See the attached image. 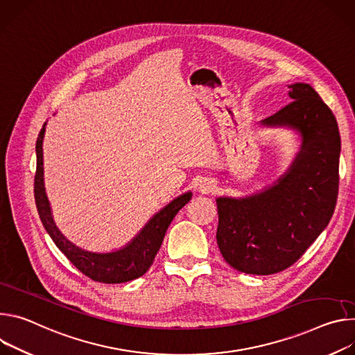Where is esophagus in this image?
<instances>
[{
	"mask_svg": "<svg viewBox=\"0 0 355 355\" xmlns=\"http://www.w3.org/2000/svg\"><path fill=\"white\" fill-rule=\"evenodd\" d=\"M216 190V183L210 179H205L203 182H200L199 184V191L203 193V194H209V193H213Z\"/></svg>",
	"mask_w": 355,
	"mask_h": 355,
	"instance_id": "34e87169",
	"label": "esophagus"
}]
</instances>
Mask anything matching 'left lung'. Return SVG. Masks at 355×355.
Instances as JSON below:
<instances>
[{"mask_svg":"<svg viewBox=\"0 0 355 355\" xmlns=\"http://www.w3.org/2000/svg\"><path fill=\"white\" fill-rule=\"evenodd\" d=\"M292 103L263 125L303 138L293 165L273 186L245 199H217V244L230 266L270 275L292 266L327 227L338 196L341 141L336 116L314 89L289 86Z\"/></svg>","mask_w":355,"mask_h":355,"instance_id":"8db88e82","label":"left lung"}]
</instances>
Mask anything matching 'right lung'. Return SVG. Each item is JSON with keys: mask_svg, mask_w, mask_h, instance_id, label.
Masks as SVG:
<instances>
[{"mask_svg": "<svg viewBox=\"0 0 355 355\" xmlns=\"http://www.w3.org/2000/svg\"><path fill=\"white\" fill-rule=\"evenodd\" d=\"M45 135V125L36 139V172L33 182V193L36 209L41 221L51 235L56 247L66 255V258L86 277L101 284H123L137 279L150 268L153 259L159 251L165 232L171 225L178 211L190 202L191 193H184L169 203L165 209L155 214L148 224L141 230L137 237L123 250L108 254L87 252L73 245L64 239L53 223L49 202L44 187V152L42 141Z\"/></svg>", "mask_w": 355, "mask_h": 355, "instance_id": "right-lung-1", "label": "right lung"}]
</instances>
